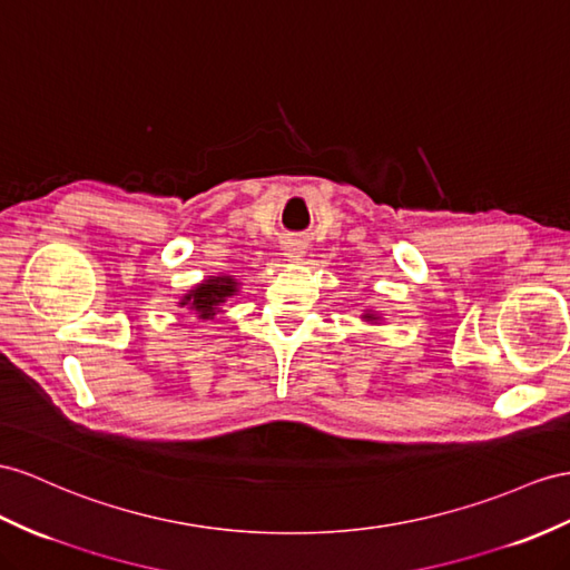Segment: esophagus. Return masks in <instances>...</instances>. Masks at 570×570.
Wrapping results in <instances>:
<instances>
[{"label": "esophagus", "mask_w": 570, "mask_h": 570, "mask_svg": "<svg viewBox=\"0 0 570 570\" xmlns=\"http://www.w3.org/2000/svg\"><path fill=\"white\" fill-rule=\"evenodd\" d=\"M284 250H286L288 257L298 259V257H303V253H305V245H303L301 240H288V243L284 245Z\"/></svg>", "instance_id": "obj_1"}]
</instances>
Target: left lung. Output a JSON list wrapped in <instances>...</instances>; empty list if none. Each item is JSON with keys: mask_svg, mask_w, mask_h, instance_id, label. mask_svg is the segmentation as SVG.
Instances as JSON below:
<instances>
[{"mask_svg": "<svg viewBox=\"0 0 570 570\" xmlns=\"http://www.w3.org/2000/svg\"><path fill=\"white\" fill-rule=\"evenodd\" d=\"M366 317H371V315H366Z\"/></svg>", "mask_w": 570, "mask_h": 570, "instance_id": "obj_1", "label": "left lung"}]
</instances>
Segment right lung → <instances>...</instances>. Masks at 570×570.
Listing matches in <instances>:
<instances>
[{"label": "right lung", "mask_w": 570, "mask_h": 570, "mask_svg": "<svg viewBox=\"0 0 570 570\" xmlns=\"http://www.w3.org/2000/svg\"><path fill=\"white\" fill-rule=\"evenodd\" d=\"M233 294H236V282L228 276H216V279H207L195 291H189L180 305H189V311H197L199 317L207 320L216 313V305H222Z\"/></svg>", "instance_id": "obj_1"}]
</instances>
